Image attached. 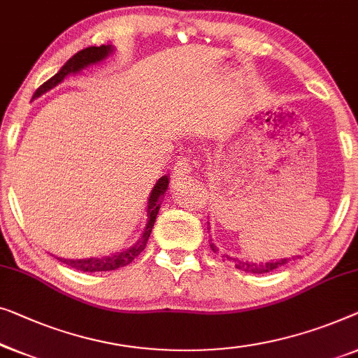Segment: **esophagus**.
Listing matches in <instances>:
<instances>
[{
  "mask_svg": "<svg viewBox=\"0 0 358 358\" xmlns=\"http://www.w3.org/2000/svg\"><path fill=\"white\" fill-rule=\"evenodd\" d=\"M192 171V164L189 158H179L178 162L174 164L173 169V178L176 180H182L184 178H187Z\"/></svg>",
  "mask_w": 358,
  "mask_h": 358,
  "instance_id": "esophagus-1",
  "label": "esophagus"
}]
</instances>
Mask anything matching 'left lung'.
Masks as SVG:
<instances>
[{
	"label": "left lung",
	"instance_id": "1",
	"mask_svg": "<svg viewBox=\"0 0 358 358\" xmlns=\"http://www.w3.org/2000/svg\"><path fill=\"white\" fill-rule=\"evenodd\" d=\"M211 250L216 252L217 248L215 247V243H210ZM222 258H226V260H231L234 262V265L237 269H242V271H247V273H255V274H263V273H269L273 271V269L276 268H281L284 265H287L289 262H291V258H281V260H271V262H260V263H253V262H245V260H239V258H232L229 255H222ZM295 257H292L294 260Z\"/></svg>",
	"mask_w": 358,
	"mask_h": 358
}]
</instances>
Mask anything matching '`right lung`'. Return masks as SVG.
Here are the masks:
<instances>
[{"label":"right lung","instance_id":"right-lung-1","mask_svg":"<svg viewBox=\"0 0 358 358\" xmlns=\"http://www.w3.org/2000/svg\"><path fill=\"white\" fill-rule=\"evenodd\" d=\"M113 51H115V48H113L111 45L89 46V48L80 50L79 53H76L74 56H72V58L66 61V64L61 67L58 74H55L53 77H51V79L46 80L43 85L38 87L37 92L34 93V98H38L40 95H43L45 92H48V90L53 89V87L61 84V82L66 79V76L76 74V72L82 71L87 66L100 63V61L108 58V56H110ZM168 184H169L168 176H163V178L158 179L157 185H155L152 194H150L148 205H147V220L148 221H147V224H145V229L142 232L141 239H138L136 245L127 248V250L117 252V253H115V255H110V257L84 258V260H67V258H58V260L66 263L67 266L79 269V271H84V273L111 271V269L127 266L129 263H132L134 258L141 255V253L143 252V248L147 247L150 232H152V229H153V224H155V220H157L159 206H162L164 194H166V190H168Z\"/></svg>","mask_w":358,"mask_h":358}]
</instances>
